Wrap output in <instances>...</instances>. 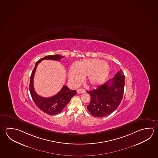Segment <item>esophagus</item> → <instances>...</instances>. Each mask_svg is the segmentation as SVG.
<instances>
[{"label": "esophagus", "instance_id": "esophagus-1", "mask_svg": "<svg viewBox=\"0 0 158 158\" xmlns=\"http://www.w3.org/2000/svg\"><path fill=\"white\" fill-rule=\"evenodd\" d=\"M77 92L78 94H83V93L85 92V90L84 89H78L77 90Z\"/></svg>", "mask_w": 158, "mask_h": 158}]
</instances>
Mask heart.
Masks as SVG:
<instances>
[{"label": "heart", "mask_w": 158, "mask_h": 158, "mask_svg": "<svg viewBox=\"0 0 158 158\" xmlns=\"http://www.w3.org/2000/svg\"><path fill=\"white\" fill-rule=\"evenodd\" d=\"M110 72V66L105 61L93 58L85 60L78 65L73 63L69 69V80L76 86L86 76V80L90 86H97L103 83Z\"/></svg>", "instance_id": "b5f03b06"}]
</instances>
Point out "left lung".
<instances>
[{
    "instance_id": "8db88e82",
    "label": "left lung",
    "mask_w": 158,
    "mask_h": 158,
    "mask_svg": "<svg viewBox=\"0 0 158 158\" xmlns=\"http://www.w3.org/2000/svg\"><path fill=\"white\" fill-rule=\"evenodd\" d=\"M123 71L102 85L87 92L91 96L87 109L91 115L102 118L109 115L119 106L123 97L125 76Z\"/></svg>"
}]
</instances>
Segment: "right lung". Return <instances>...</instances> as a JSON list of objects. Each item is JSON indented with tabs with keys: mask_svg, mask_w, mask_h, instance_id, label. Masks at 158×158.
Segmentation results:
<instances>
[{
	"mask_svg": "<svg viewBox=\"0 0 158 158\" xmlns=\"http://www.w3.org/2000/svg\"><path fill=\"white\" fill-rule=\"evenodd\" d=\"M63 57L62 56L56 55L47 56L41 58L35 63V68L31 76L29 91L32 99L40 110L48 115H57L60 113L69 103L72 97H73L76 94V91L71 90L68 88L67 86H63L60 91L53 96L48 98H43L40 96L35 91L33 86V78L38 63H40V62L43 60H60Z\"/></svg>",
	"mask_w": 158,
	"mask_h": 158,
	"instance_id": "right-lung-1",
	"label": "right lung"
}]
</instances>
